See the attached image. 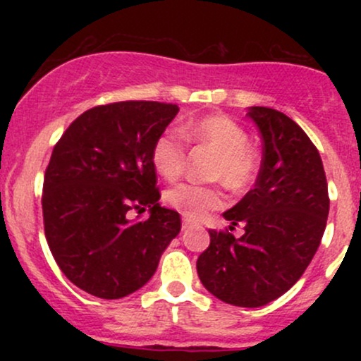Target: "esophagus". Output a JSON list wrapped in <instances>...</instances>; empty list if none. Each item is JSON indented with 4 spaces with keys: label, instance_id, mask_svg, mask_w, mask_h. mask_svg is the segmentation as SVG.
Returning a JSON list of instances; mask_svg holds the SVG:
<instances>
[{
    "label": "esophagus",
    "instance_id": "34e87169",
    "mask_svg": "<svg viewBox=\"0 0 361 361\" xmlns=\"http://www.w3.org/2000/svg\"><path fill=\"white\" fill-rule=\"evenodd\" d=\"M190 224H192V221H188V219H183V229H186V227H188Z\"/></svg>",
    "mask_w": 361,
    "mask_h": 361
}]
</instances>
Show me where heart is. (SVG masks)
<instances>
[{"mask_svg":"<svg viewBox=\"0 0 361 361\" xmlns=\"http://www.w3.org/2000/svg\"><path fill=\"white\" fill-rule=\"evenodd\" d=\"M178 128H166L154 139L151 161L156 171L173 181L181 176L188 157V144L215 152L210 178L224 181L234 192H244L255 185L259 175L261 154L250 144V134L234 118L210 114L195 118ZM164 202L188 219H202L226 205L221 183H178L164 193Z\"/></svg>","mask_w":361,"mask_h":361,"instance_id":"1","label":"heart"}]
</instances>
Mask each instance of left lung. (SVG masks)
<instances>
[{
  "instance_id": "left-lung-1",
  "label": "left lung",
  "mask_w": 361,
  "mask_h": 361,
  "mask_svg": "<svg viewBox=\"0 0 361 361\" xmlns=\"http://www.w3.org/2000/svg\"><path fill=\"white\" fill-rule=\"evenodd\" d=\"M263 139L255 188L224 217L245 234L210 229L198 256L204 287L222 302L259 307L293 287L316 255L329 214L324 166L317 147L292 118L267 106H251Z\"/></svg>"
}]
</instances>
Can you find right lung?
I'll use <instances>...</instances> for the list:
<instances>
[{
    "instance_id": "right-lung-1",
    "label": "right lung",
    "mask_w": 361,
    "mask_h": 361,
    "mask_svg": "<svg viewBox=\"0 0 361 361\" xmlns=\"http://www.w3.org/2000/svg\"><path fill=\"white\" fill-rule=\"evenodd\" d=\"M176 114L175 103L98 105L54 146L42 190L45 238L66 279L91 295L122 299L146 285L180 233V214L157 204L151 161L152 142ZM146 208V221H128Z\"/></svg>"
}]
</instances>
